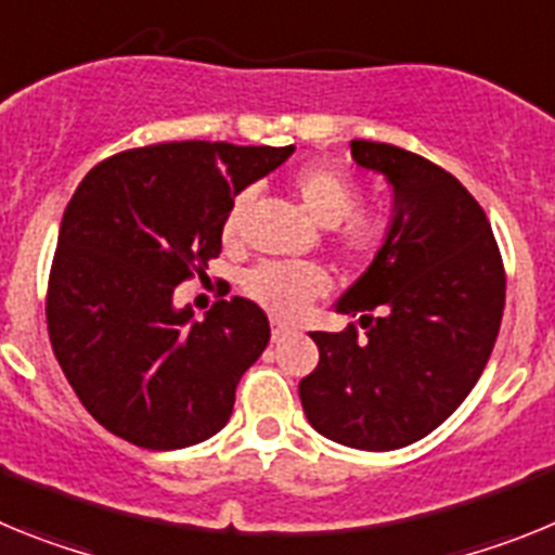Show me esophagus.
Instances as JSON below:
<instances>
[{
    "label": "esophagus",
    "mask_w": 555,
    "mask_h": 555,
    "mask_svg": "<svg viewBox=\"0 0 555 555\" xmlns=\"http://www.w3.org/2000/svg\"><path fill=\"white\" fill-rule=\"evenodd\" d=\"M288 333H292V331H288L286 325H281V322H274V325H272V341H274V345H281V341L288 336Z\"/></svg>",
    "instance_id": "1"
}]
</instances>
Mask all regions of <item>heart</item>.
<instances>
[{"instance_id":"1","label":"heart","mask_w":555,"mask_h":555,"mask_svg":"<svg viewBox=\"0 0 555 555\" xmlns=\"http://www.w3.org/2000/svg\"><path fill=\"white\" fill-rule=\"evenodd\" d=\"M292 191L300 208L306 210V217L317 228L333 230V249L347 263L372 261L386 247L389 219L375 210H358L361 191L341 171L331 169V166H308L294 178ZM249 210H253V194L249 191L235 194L222 222L224 242L230 247L242 244ZM244 288L269 313L281 317V320H292L308 302L325 294L327 278L317 267L267 263V267L249 272Z\"/></svg>"}]
</instances>
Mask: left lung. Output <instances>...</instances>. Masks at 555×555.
<instances>
[{"mask_svg": "<svg viewBox=\"0 0 555 555\" xmlns=\"http://www.w3.org/2000/svg\"><path fill=\"white\" fill-rule=\"evenodd\" d=\"M352 160L391 185L386 247L336 302L364 336L313 331L320 364L300 380L308 423L356 450H397L464 403L492 356L506 272L487 214L423 155L350 141Z\"/></svg>", "mask_w": 555, "mask_h": 555, "instance_id": "obj_1", "label": "left lung"}]
</instances>
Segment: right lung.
<instances>
[{
  "mask_svg": "<svg viewBox=\"0 0 555 555\" xmlns=\"http://www.w3.org/2000/svg\"><path fill=\"white\" fill-rule=\"evenodd\" d=\"M292 152L171 141L119 152L77 185L49 272L47 325L63 375L102 428L180 450L228 425L235 386L269 345L267 313L230 297L194 320L191 306H175V288L219 255L235 194Z\"/></svg>",
  "mask_w": 555,
  "mask_h": 555,
  "instance_id": "1",
  "label": "right lung"
}]
</instances>
